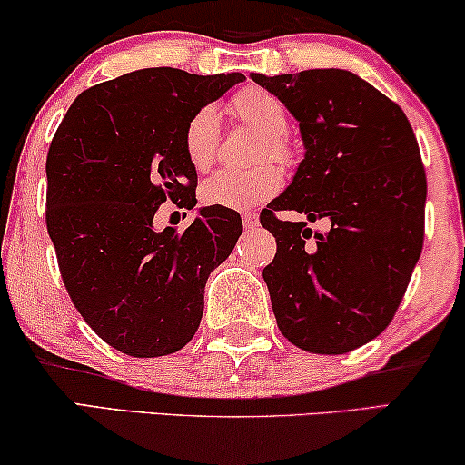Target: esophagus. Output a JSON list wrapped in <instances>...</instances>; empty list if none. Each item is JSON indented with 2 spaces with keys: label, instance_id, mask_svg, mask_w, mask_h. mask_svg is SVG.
I'll return each instance as SVG.
<instances>
[{
  "label": "esophagus",
  "instance_id": "34e87169",
  "mask_svg": "<svg viewBox=\"0 0 465 465\" xmlns=\"http://www.w3.org/2000/svg\"><path fill=\"white\" fill-rule=\"evenodd\" d=\"M243 226L245 228H256L258 226V215L256 213H243Z\"/></svg>",
  "mask_w": 465,
  "mask_h": 465
}]
</instances>
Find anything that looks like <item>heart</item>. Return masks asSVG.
<instances>
[{"label":"heart","mask_w":465,"mask_h":465,"mask_svg":"<svg viewBox=\"0 0 465 465\" xmlns=\"http://www.w3.org/2000/svg\"><path fill=\"white\" fill-rule=\"evenodd\" d=\"M232 113L267 138L262 153L291 164L294 152L288 143L291 117L284 102L262 87H245L232 98ZM183 147L190 164L196 171H207L218 158L220 149V113L207 104L192 114L185 125ZM282 188V173L275 166H261L254 171H218L203 181L201 201L207 207L243 211L269 201Z\"/></svg>","instance_id":"obj_1"}]
</instances>
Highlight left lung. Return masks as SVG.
<instances>
[{"label":"left lung","mask_w":465,"mask_h":465,"mask_svg":"<svg viewBox=\"0 0 465 465\" xmlns=\"http://www.w3.org/2000/svg\"><path fill=\"white\" fill-rule=\"evenodd\" d=\"M250 76L284 102L305 147L291 185L261 215L277 241L262 269L277 327L307 352H351L393 321L423 250L419 143L401 108L348 70ZM273 210L331 228L316 233Z\"/></svg>","instance_id":"obj_1"}]
</instances>
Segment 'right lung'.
I'll list each match as a JSON object with an SVG mask.
<instances>
[{
  "label": "right lung",
  "instance_id": "1",
  "mask_svg": "<svg viewBox=\"0 0 465 465\" xmlns=\"http://www.w3.org/2000/svg\"><path fill=\"white\" fill-rule=\"evenodd\" d=\"M243 74L144 68L89 87L65 113L46 155V228L65 291L114 351L177 352L203 318L204 284L243 232L237 211L201 207L177 232L158 231L166 198L196 207L185 125Z\"/></svg>",
  "mask_w": 465,
  "mask_h": 465
}]
</instances>
